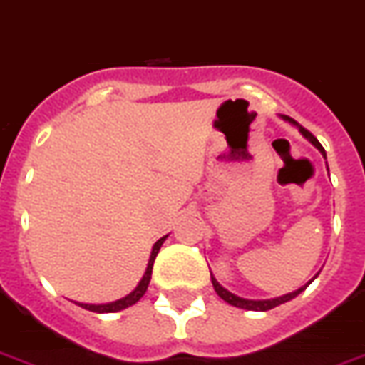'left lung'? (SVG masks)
Masks as SVG:
<instances>
[{
    "label": "left lung",
    "mask_w": 365,
    "mask_h": 365,
    "mask_svg": "<svg viewBox=\"0 0 365 365\" xmlns=\"http://www.w3.org/2000/svg\"><path fill=\"white\" fill-rule=\"evenodd\" d=\"M281 120L289 121L290 125H294L296 129L300 131V135L304 136V138H306L307 142H311V144H313V146H315L317 150H319V152L322 153V157L327 159V152H324V148L321 146V142L317 140L315 136L311 135V133L307 131V129H304V127H302L300 123H296V121L292 120V118H289V115H281ZM210 275H212L213 289H215V292H217V294H219V298H223V300L227 302V304H230V306H234V307H242V309H247V311H268V309H274V307L281 306V304H285V302L292 300V298H296V296L300 294L302 290H306V287L309 285L311 281L315 279V277L319 274H317L315 277H313V279H311V281H307L306 285L300 287V289H298V290H294V292H289V294L277 296V298H269V300H250V298H242V296L230 292L229 289H225V287L221 285V283H219V281L215 279V277H213L212 272H210Z\"/></svg>",
    "instance_id": "left-lung-1"
}]
</instances>
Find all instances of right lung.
Segmentation results:
<instances>
[{
    "label": "right lung",
    "instance_id": "obj_1",
    "mask_svg": "<svg viewBox=\"0 0 365 365\" xmlns=\"http://www.w3.org/2000/svg\"><path fill=\"white\" fill-rule=\"evenodd\" d=\"M168 236V234H167ZM167 236H163V238H159L153 244L152 247V255H150V260H148V266H146V272H144V275H142V279L138 281V285L135 287V290L133 292H129L127 296H123V298H120V300L115 302H110V304H80V302H76L80 307H84V309L88 311H96V313H115V311H121L125 309V307L133 306V304H136V302L140 300L142 296H144V292L148 290V285H150V279H152V269H153V262H155V257L157 253H159V250H161L163 242L167 240Z\"/></svg>",
    "mask_w": 365,
    "mask_h": 365
}]
</instances>
